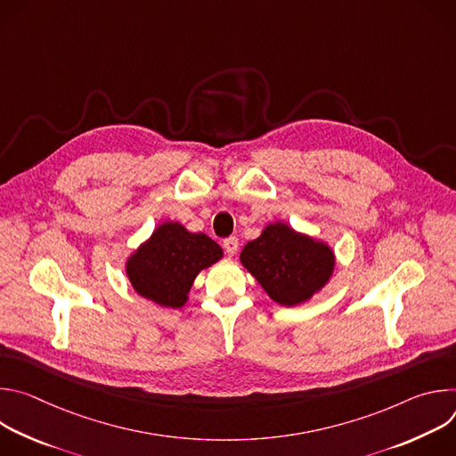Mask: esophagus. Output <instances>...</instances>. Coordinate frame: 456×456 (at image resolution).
I'll use <instances>...</instances> for the list:
<instances>
[{"label":"esophagus","instance_id":"34e87169","mask_svg":"<svg viewBox=\"0 0 456 456\" xmlns=\"http://www.w3.org/2000/svg\"><path fill=\"white\" fill-rule=\"evenodd\" d=\"M224 248L229 256H234L236 250H238V238L236 236H231V238H225L224 240Z\"/></svg>","mask_w":456,"mask_h":456}]
</instances>
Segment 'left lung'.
<instances>
[{"instance_id":"8db88e82","label":"left lung","mask_w":456,"mask_h":456,"mask_svg":"<svg viewBox=\"0 0 456 456\" xmlns=\"http://www.w3.org/2000/svg\"><path fill=\"white\" fill-rule=\"evenodd\" d=\"M241 265L283 306L308 301L332 278L334 250L319 240L296 232L283 222L269 224L241 254Z\"/></svg>"}]
</instances>
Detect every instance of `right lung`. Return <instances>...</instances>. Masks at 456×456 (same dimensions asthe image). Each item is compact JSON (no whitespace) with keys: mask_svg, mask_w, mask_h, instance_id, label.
I'll list each match as a JSON object with an SVG mask.
<instances>
[{"mask_svg":"<svg viewBox=\"0 0 456 456\" xmlns=\"http://www.w3.org/2000/svg\"><path fill=\"white\" fill-rule=\"evenodd\" d=\"M222 247L204 232L164 222L126 262L135 292L160 306L180 308L200 271L222 259Z\"/></svg>","mask_w":456,"mask_h":456,"instance_id":"obj_1","label":"right lung"}]
</instances>
